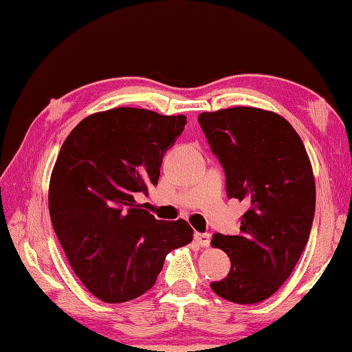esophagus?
I'll return each mask as SVG.
<instances>
[{
  "label": "esophagus",
  "instance_id": "obj_1",
  "mask_svg": "<svg viewBox=\"0 0 352 352\" xmlns=\"http://www.w3.org/2000/svg\"><path fill=\"white\" fill-rule=\"evenodd\" d=\"M194 239L200 247H208V245H210V242H211V236L208 233H195Z\"/></svg>",
  "mask_w": 352,
  "mask_h": 352
}]
</instances>
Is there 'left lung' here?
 <instances>
[{"label":"left lung","instance_id":"obj_1","mask_svg":"<svg viewBox=\"0 0 352 352\" xmlns=\"http://www.w3.org/2000/svg\"><path fill=\"white\" fill-rule=\"evenodd\" d=\"M199 124L225 170L226 195L250 204L239 234L212 236L231 269L211 289L231 302L254 305L281 287L309 241L312 166L295 129L276 113L234 107L200 113Z\"/></svg>","mask_w":352,"mask_h":352}]
</instances>
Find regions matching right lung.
<instances>
[{"instance_id":"add662e5","label":"right lung","mask_w":352,"mask_h":352,"mask_svg":"<svg viewBox=\"0 0 352 352\" xmlns=\"http://www.w3.org/2000/svg\"><path fill=\"white\" fill-rule=\"evenodd\" d=\"M186 118L121 107L88 116L58 152L50 183L52 226L77 278L105 302L153 287L166 254L192 241L184 220L164 222L136 194L158 184L163 157Z\"/></svg>"}]
</instances>
